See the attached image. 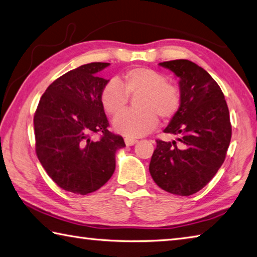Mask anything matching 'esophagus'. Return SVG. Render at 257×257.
Returning a JSON list of instances; mask_svg holds the SVG:
<instances>
[{
	"instance_id": "34e87169",
	"label": "esophagus",
	"mask_w": 257,
	"mask_h": 257,
	"mask_svg": "<svg viewBox=\"0 0 257 257\" xmlns=\"http://www.w3.org/2000/svg\"><path fill=\"white\" fill-rule=\"evenodd\" d=\"M137 142H138L137 139H134V138H129V137L124 138V143L127 146H133V145H135Z\"/></svg>"
}]
</instances>
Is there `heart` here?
Listing matches in <instances>:
<instances>
[{
    "instance_id": "1",
    "label": "heart",
    "mask_w": 257,
    "mask_h": 257,
    "mask_svg": "<svg viewBox=\"0 0 257 257\" xmlns=\"http://www.w3.org/2000/svg\"><path fill=\"white\" fill-rule=\"evenodd\" d=\"M138 96L139 110L127 111L114 120L116 133L129 138L142 137L156 127L158 116L169 121L181 105V92L176 84L155 69L135 67L116 81H109L101 92V104L106 113L116 116L126 107L129 97Z\"/></svg>"
}]
</instances>
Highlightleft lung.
<instances>
[{"label": "left lung", "mask_w": 257, "mask_h": 257, "mask_svg": "<svg viewBox=\"0 0 257 257\" xmlns=\"http://www.w3.org/2000/svg\"><path fill=\"white\" fill-rule=\"evenodd\" d=\"M180 77L181 105L164 129L176 141H156L149 172L166 192L188 197L204 188L226 158L231 139L229 110L217 82L188 59L160 63Z\"/></svg>", "instance_id": "obj_1"}]
</instances>
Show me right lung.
Listing matches in <instances>:
<instances>
[{"label": "right lung", "instance_id": "obj_1", "mask_svg": "<svg viewBox=\"0 0 257 257\" xmlns=\"http://www.w3.org/2000/svg\"><path fill=\"white\" fill-rule=\"evenodd\" d=\"M91 63L65 73L47 87L34 116L36 154L49 177L68 192L85 195L103 186L115 169V152L125 146L109 132L101 104L108 81ZM100 135L94 141L93 134Z\"/></svg>", "mask_w": 257, "mask_h": 257}]
</instances>
